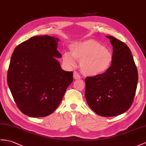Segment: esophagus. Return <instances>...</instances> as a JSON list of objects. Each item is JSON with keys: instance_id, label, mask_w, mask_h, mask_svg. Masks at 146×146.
<instances>
[{"instance_id": "obj_1", "label": "esophagus", "mask_w": 146, "mask_h": 146, "mask_svg": "<svg viewBox=\"0 0 146 146\" xmlns=\"http://www.w3.org/2000/svg\"><path fill=\"white\" fill-rule=\"evenodd\" d=\"M74 79H76V80H78V79H81V77L80 76V75L79 74H78L77 72H74Z\"/></svg>"}]
</instances>
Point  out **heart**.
<instances>
[{"label": "heart", "mask_w": 146, "mask_h": 146, "mask_svg": "<svg viewBox=\"0 0 146 146\" xmlns=\"http://www.w3.org/2000/svg\"><path fill=\"white\" fill-rule=\"evenodd\" d=\"M72 56L69 52L63 54V60L69 65L74 64V58L79 62L84 75L95 77L105 73L113 61V52L104 45L94 40H88L70 46Z\"/></svg>", "instance_id": "b5f03b06"}]
</instances>
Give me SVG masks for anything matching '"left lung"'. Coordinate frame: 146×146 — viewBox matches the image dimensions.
I'll list each match as a JSON object with an SVG mask.
<instances>
[{"label": "left lung", "mask_w": 146, "mask_h": 146, "mask_svg": "<svg viewBox=\"0 0 146 146\" xmlns=\"http://www.w3.org/2000/svg\"><path fill=\"white\" fill-rule=\"evenodd\" d=\"M106 37L113 46V63L105 73L85 78V97L97 115L110 117L122 114L132 105L138 73L128 46L115 37Z\"/></svg>", "instance_id": "obj_1"}]
</instances>
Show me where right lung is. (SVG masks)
Segmentation results:
<instances>
[{"instance_id":"right-lung-1","label":"right lung","mask_w":146,"mask_h":146,"mask_svg":"<svg viewBox=\"0 0 146 146\" xmlns=\"http://www.w3.org/2000/svg\"><path fill=\"white\" fill-rule=\"evenodd\" d=\"M59 39L48 35L30 38L13 51L7 83L18 108L30 117L51 115L59 105L73 72L61 69L56 58Z\"/></svg>"}]
</instances>
